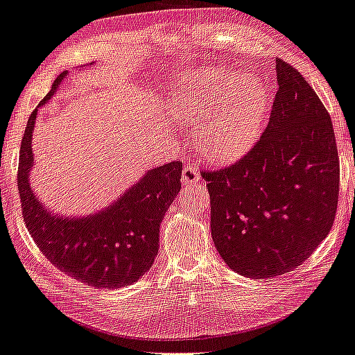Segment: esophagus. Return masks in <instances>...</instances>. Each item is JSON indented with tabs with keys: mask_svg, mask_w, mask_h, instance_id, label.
I'll return each instance as SVG.
<instances>
[{
	"mask_svg": "<svg viewBox=\"0 0 355 355\" xmlns=\"http://www.w3.org/2000/svg\"><path fill=\"white\" fill-rule=\"evenodd\" d=\"M200 179V175H199V170L196 165H185L184 170H182V184H187V185H191L194 182H198V180Z\"/></svg>",
	"mask_w": 355,
	"mask_h": 355,
	"instance_id": "34e87169",
	"label": "esophagus"
}]
</instances>
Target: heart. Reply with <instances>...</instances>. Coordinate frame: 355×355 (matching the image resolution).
Listing matches in <instances>:
<instances>
[{
    "label": "heart",
    "instance_id": "obj_1",
    "mask_svg": "<svg viewBox=\"0 0 355 355\" xmlns=\"http://www.w3.org/2000/svg\"><path fill=\"white\" fill-rule=\"evenodd\" d=\"M170 112L198 128L202 153L218 162L243 156L262 132L268 92L254 75L227 69L190 70L170 99Z\"/></svg>",
    "mask_w": 355,
    "mask_h": 355
}]
</instances>
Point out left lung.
<instances>
[{
  "instance_id": "1",
  "label": "left lung",
  "mask_w": 355,
  "mask_h": 355,
  "mask_svg": "<svg viewBox=\"0 0 355 355\" xmlns=\"http://www.w3.org/2000/svg\"><path fill=\"white\" fill-rule=\"evenodd\" d=\"M279 90L256 146L204 170L211 236L231 270L268 279L302 265L334 223L340 164L329 113L297 69L276 58Z\"/></svg>"
}]
</instances>
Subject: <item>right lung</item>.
<instances>
[{"mask_svg":"<svg viewBox=\"0 0 355 355\" xmlns=\"http://www.w3.org/2000/svg\"><path fill=\"white\" fill-rule=\"evenodd\" d=\"M66 76L67 71L58 75L41 104L53 96ZM36 113L38 108L28 118L18 165L21 209L36 247L58 270L89 286L113 289L132 285L155 262L159 227L180 191L182 162L175 161L147 171L103 211L87 218L53 214L41 205L28 180L33 167Z\"/></svg>","mask_w":355,"mask_h":355,"instance_id":"1","label":"right lung"}]
</instances>
